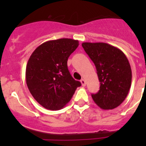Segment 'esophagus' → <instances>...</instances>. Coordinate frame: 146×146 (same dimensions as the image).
I'll return each instance as SVG.
<instances>
[{"label":"esophagus","instance_id":"obj_1","mask_svg":"<svg viewBox=\"0 0 146 146\" xmlns=\"http://www.w3.org/2000/svg\"><path fill=\"white\" fill-rule=\"evenodd\" d=\"M80 82H81V84H82V86H86V80H85L84 79H82V80H81Z\"/></svg>","mask_w":146,"mask_h":146}]
</instances>
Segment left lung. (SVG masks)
Listing matches in <instances>:
<instances>
[{
    "instance_id": "left-lung-1",
    "label": "left lung",
    "mask_w": 146,
    "mask_h": 146,
    "mask_svg": "<svg viewBox=\"0 0 146 146\" xmlns=\"http://www.w3.org/2000/svg\"><path fill=\"white\" fill-rule=\"evenodd\" d=\"M82 46L96 68L100 82L93 100L104 110L117 108L127 96L131 83L129 62L121 50L103 42H83Z\"/></svg>"
}]
</instances>
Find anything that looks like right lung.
I'll list each match as a JSON object with an SVG mask.
<instances>
[{"label": "right lung", "instance_id": "right-lung-1", "mask_svg": "<svg viewBox=\"0 0 146 146\" xmlns=\"http://www.w3.org/2000/svg\"><path fill=\"white\" fill-rule=\"evenodd\" d=\"M79 45L77 40L59 38L39 45L25 71L26 83L37 102L50 110L64 108L81 86L70 74L67 60Z\"/></svg>", "mask_w": 146, "mask_h": 146}]
</instances>
